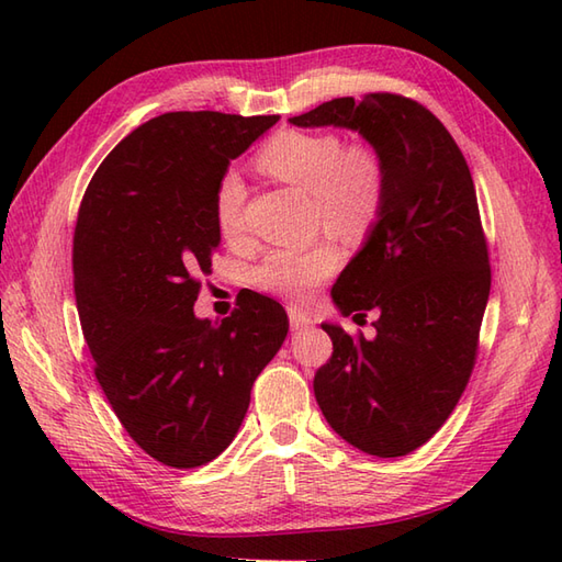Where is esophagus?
Returning <instances> with one entry per match:
<instances>
[{
    "label": "esophagus",
    "mask_w": 562,
    "mask_h": 562,
    "mask_svg": "<svg viewBox=\"0 0 562 562\" xmlns=\"http://www.w3.org/2000/svg\"><path fill=\"white\" fill-rule=\"evenodd\" d=\"M288 316H290V328L292 330H302V328H306L308 324H312V318H308L302 308H296V306H290L288 308Z\"/></svg>",
    "instance_id": "34e87169"
}]
</instances>
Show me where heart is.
Returning a JSON list of instances; mask_svg holds the SVG:
<instances>
[{"instance_id": "1", "label": "heart", "mask_w": 562, "mask_h": 562, "mask_svg": "<svg viewBox=\"0 0 562 562\" xmlns=\"http://www.w3.org/2000/svg\"><path fill=\"white\" fill-rule=\"evenodd\" d=\"M258 171L312 195L316 226L342 241H362L372 234L386 207L389 173L381 154L330 130H280L256 154ZM246 186L236 171H224L212 193V217L226 241H238L244 222ZM340 266L333 244L308 248H274L250 270L258 290L304 302Z\"/></svg>"}]
</instances>
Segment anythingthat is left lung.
Returning a JSON list of instances; mask_svg holds the SVG:
<instances>
[{
  "label": "left lung",
  "instance_id": "1",
  "mask_svg": "<svg viewBox=\"0 0 562 562\" xmlns=\"http://www.w3.org/2000/svg\"><path fill=\"white\" fill-rule=\"evenodd\" d=\"M290 123L357 130L386 164V207L330 292L345 316L376 312V338L324 324L333 355L314 393L352 447L405 457L447 423L479 357L491 260L469 164L439 117L401 93L333 99Z\"/></svg>",
  "mask_w": 562,
  "mask_h": 562
}]
</instances>
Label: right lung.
<instances>
[{"label": "right lung", "instance_id": "right-lung-1", "mask_svg": "<svg viewBox=\"0 0 562 562\" xmlns=\"http://www.w3.org/2000/svg\"><path fill=\"white\" fill-rule=\"evenodd\" d=\"M278 121L151 117L103 159L81 198L71 270L93 374L135 445L171 469H198L232 445L256 376L288 336L284 308L256 292L236 296L220 324L193 314L220 248L217 178Z\"/></svg>", "mask_w": 562, "mask_h": 562}]
</instances>
